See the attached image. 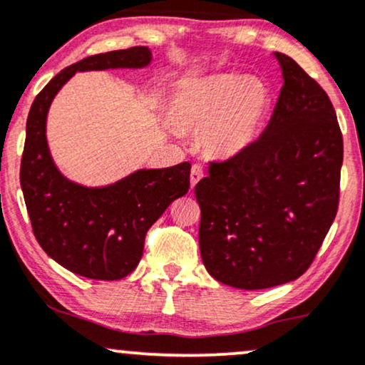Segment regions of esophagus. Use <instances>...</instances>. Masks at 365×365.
I'll list each match as a JSON object with an SVG mask.
<instances>
[{"instance_id":"34e87169","label":"esophagus","mask_w":365,"mask_h":365,"mask_svg":"<svg viewBox=\"0 0 365 365\" xmlns=\"http://www.w3.org/2000/svg\"><path fill=\"white\" fill-rule=\"evenodd\" d=\"M204 178V170H202L200 165H194L190 170V183L192 187H195L200 180Z\"/></svg>"}]
</instances>
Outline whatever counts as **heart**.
<instances>
[{"label": "heart", "instance_id": "obj_1", "mask_svg": "<svg viewBox=\"0 0 365 365\" xmlns=\"http://www.w3.org/2000/svg\"><path fill=\"white\" fill-rule=\"evenodd\" d=\"M272 107V91L258 76L214 74L188 81L170 103L175 127L200 134L209 156L231 160L252 146Z\"/></svg>", "mask_w": 365, "mask_h": 365}]
</instances>
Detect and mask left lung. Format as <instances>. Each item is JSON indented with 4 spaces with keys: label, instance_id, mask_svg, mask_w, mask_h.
I'll return each instance as SVG.
<instances>
[{
    "label": "left lung",
    "instance_id": "obj_1",
    "mask_svg": "<svg viewBox=\"0 0 365 365\" xmlns=\"http://www.w3.org/2000/svg\"><path fill=\"white\" fill-rule=\"evenodd\" d=\"M284 85L269 125L247 151L210 163L195 185L205 269L245 291L301 277L336 216L344 139L322 86L274 52Z\"/></svg>",
    "mask_w": 365,
    "mask_h": 365
}]
</instances>
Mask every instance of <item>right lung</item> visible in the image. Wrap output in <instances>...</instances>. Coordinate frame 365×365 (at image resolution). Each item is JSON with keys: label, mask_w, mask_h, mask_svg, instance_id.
Listing matches in <instances>:
<instances>
[{"label": "right lung", "mask_w": 365, "mask_h": 365, "mask_svg": "<svg viewBox=\"0 0 365 365\" xmlns=\"http://www.w3.org/2000/svg\"><path fill=\"white\" fill-rule=\"evenodd\" d=\"M148 47L90 56L56 74L35 96L27 118L20 185L38 245L73 274L95 280L129 275L143 257L146 232L190 187V163L135 170L105 187L71 182L57 168L46 127L52 100L78 71L143 69Z\"/></svg>", "instance_id": "add662e5"}]
</instances>
